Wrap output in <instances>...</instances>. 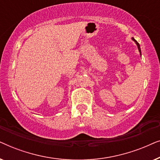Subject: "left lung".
Wrapping results in <instances>:
<instances>
[{"instance_id":"8db88e82","label":"left lung","mask_w":160,"mask_h":160,"mask_svg":"<svg viewBox=\"0 0 160 160\" xmlns=\"http://www.w3.org/2000/svg\"><path fill=\"white\" fill-rule=\"evenodd\" d=\"M132 40L134 41L135 43H136V44H137V46H138V49L139 52H140V54H141V47H140V44L138 43V42H137V41H136V40H135V38H132Z\"/></svg>"}]
</instances>
